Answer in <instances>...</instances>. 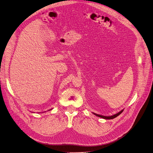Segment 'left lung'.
I'll list each match as a JSON object with an SVG mask.
<instances>
[{"instance_id":"8db88e82","label":"left lung","mask_w":153,"mask_h":153,"mask_svg":"<svg viewBox=\"0 0 153 153\" xmlns=\"http://www.w3.org/2000/svg\"><path fill=\"white\" fill-rule=\"evenodd\" d=\"M123 112V111H121L120 112H118L117 114H116L115 115H111V116H103V115H99V114H97L95 113H93L94 115H95L96 116H97V117H101L102 119H114L116 117H117L118 115H119L122 112Z\"/></svg>"}]
</instances>
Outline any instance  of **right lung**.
<instances>
[{
  "label": "right lung",
  "mask_w": 153,
  "mask_h": 153,
  "mask_svg": "<svg viewBox=\"0 0 153 153\" xmlns=\"http://www.w3.org/2000/svg\"><path fill=\"white\" fill-rule=\"evenodd\" d=\"M49 111H50V110H49Z\"/></svg>",
  "instance_id": "right-lung-1"
}]
</instances>
